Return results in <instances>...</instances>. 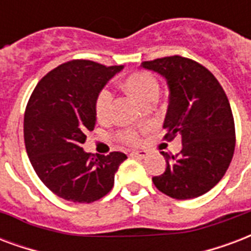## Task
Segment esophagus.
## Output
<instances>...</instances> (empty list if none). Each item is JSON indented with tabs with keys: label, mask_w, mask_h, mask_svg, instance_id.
Here are the masks:
<instances>
[{
	"label": "esophagus",
	"mask_w": 251,
	"mask_h": 251,
	"mask_svg": "<svg viewBox=\"0 0 251 251\" xmlns=\"http://www.w3.org/2000/svg\"><path fill=\"white\" fill-rule=\"evenodd\" d=\"M147 152L146 151H133L132 153H131V156H133V157H139V159H144L147 156Z\"/></svg>",
	"instance_id": "obj_1"
}]
</instances>
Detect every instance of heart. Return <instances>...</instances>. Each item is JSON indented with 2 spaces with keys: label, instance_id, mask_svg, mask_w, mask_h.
Segmentation results:
<instances>
[{
  "label": "heart",
  "instance_id": "b5f03b06",
  "mask_svg": "<svg viewBox=\"0 0 251 251\" xmlns=\"http://www.w3.org/2000/svg\"><path fill=\"white\" fill-rule=\"evenodd\" d=\"M123 87L133 97H136L143 103L157 97L159 83L157 79L148 71H135L123 80ZM112 105V94L107 88L98 92L95 99V115L99 120H107L111 115ZM116 137L124 144H136L140 137V129L137 128H126L116 133Z\"/></svg>",
  "mask_w": 251,
  "mask_h": 251
}]
</instances>
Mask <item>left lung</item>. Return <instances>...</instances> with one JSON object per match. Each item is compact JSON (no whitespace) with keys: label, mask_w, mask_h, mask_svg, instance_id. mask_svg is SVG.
<instances>
[{"label":"left lung","mask_w":251,"mask_h":251,"mask_svg":"<svg viewBox=\"0 0 251 251\" xmlns=\"http://www.w3.org/2000/svg\"><path fill=\"white\" fill-rule=\"evenodd\" d=\"M167 79L169 105L164 139L181 136L180 153H161L165 172L152 177L154 186L176 200H189L212 189L226 173L235 148L230 103L216 76L199 62L181 55L141 63Z\"/></svg>","instance_id":"1"}]
</instances>
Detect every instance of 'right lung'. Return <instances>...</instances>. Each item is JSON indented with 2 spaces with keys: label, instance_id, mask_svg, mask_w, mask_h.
Returning a JSON list of instances; mask_svg holds the SVG:
<instances>
[{
  "label": "right lung",
  "instance_id": "obj_1",
  "mask_svg": "<svg viewBox=\"0 0 251 251\" xmlns=\"http://www.w3.org/2000/svg\"><path fill=\"white\" fill-rule=\"evenodd\" d=\"M123 66L74 59L49 71L26 105L24 139L30 163L41 181L67 201L90 204L114 186L123 152L92 156L82 144L97 122L98 92Z\"/></svg>",
  "mask_w": 251,
  "mask_h": 251
}]
</instances>
